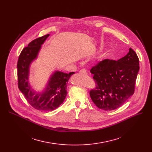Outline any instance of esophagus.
I'll return each mask as SVG.
<instances>
[{
	"mask_svg": "<svg viewBox=\"0 0 152 152\" xmlns=\"http://www.w3.org/2000/svg\"><path fill=\"white\" fill-rule=\"evenodd\" d=\"M80 73H81V74H83V75H87L88 73H87V71L86 70V69H81V71H80Z\"/></svg>",
	"mask_w": 152,
	"mask_h": 152,
	"instance_id": "1",
	"label": "esophagus"
}]
</instances>
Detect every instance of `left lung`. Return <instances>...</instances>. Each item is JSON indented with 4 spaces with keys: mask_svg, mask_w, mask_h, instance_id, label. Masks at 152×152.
I'll return each mask as SVG.
<instances>
[{
    "mask_svg": "<svg viewBox=\"0 0 152 152\" xmlns=\"http://www.w3.org/2000/svg\"><path fill=\"white\" fill-rule=\"evenodd\" d=\"M139 60L131 48L118 61L104 60L91 69L96 87L90 92L99 108L110 111L121 107L134 92Z\"/></svg>",
    "mask_w": 152,
    "mask_h": 152,
    "instance_id": "obj_1",
    "label": "left lung"
}]
</instances>
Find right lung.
<instances>
[{"mask_svg": "<svg viewBox=\"0 0 152 152\" xmlns=\"http://www.w3.org/2000/svg\"><path fill=\"white\" fill-rule=\"evenodd\" d=\"M47 34L37 38L23 49L17 63L18 88L29 104L41 111H52L59 107L67 95V85L75 72L65 73L55 70L52 72L44 88L41 91L33 89L29 82V72L32 63L35 61L42 45L49 37Z\"/></svg>", "mask_w": 152, "mask_h": 152, "instance_id": "1", "label": "right lung"}]
</instances>
